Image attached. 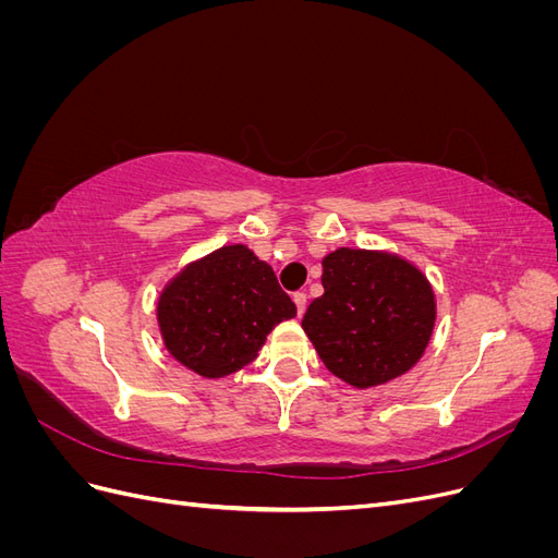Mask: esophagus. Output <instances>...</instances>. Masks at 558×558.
<instances>
[{
    "instance_id": "1",
    "label": "esophagus",
    "mask_w": 558,
    "mask_h": 558,
    "mask_svg": "<svg viewBox=\"0 0 558 558\" xmlns=\"http://www.w3.org/2000/svg\"><path fill=\"white\" fill-rule=\"evenodd\" d=\"M293 302H295V307H298V316L305 314V310H307V293H302V291L295 293Z\"/></svg>"
}]
</instances>
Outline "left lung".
Returning <instances> with one entry per match:
<instances>
[{"instance_id": "1", "label": "left lung", "mask_w": 558, "mask_h": 558, "mask_svg": "<svg viewBox=\"0 0 558 558\" xmlns=\"http://www.w3.org/2000/svg\"><path fill=\"white\" fill-rule=\"evenodd\" d=\"M320 265L324 295L302 318L318 359L359 391L410 373L437 318L428 277L398 253L375 248L340 246Z\"/></svg>"}]
</instances>
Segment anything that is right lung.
Wrapping results in <instances>:
<instances>
[{"label":"right lung","instance_id":"obj_1","mask_svg":"<svg viewBox=\"0 0 558 558\" xmlns=\"http://www.w3.org/2000/svg\"><path fill=\"white\" fill-rule=\"evenodd\" d=\"M295 314L275 269L244 244L221 246L181 267L156 305L165 349L205 379L248 365L275 326Z\"/></svg>","mask_w":558,"mask_h":558}]
</instances>
